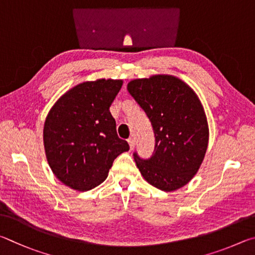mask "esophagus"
I'll use <instances>...</instances> for the list:
<instances>
[{"mask_svg": "<svg viewBox=\"0 0 255 255\" xmlns=\"http://www.w3.org/2000/svg\"><path fill=\"white\" fill-rule=\"evenodd\" d=\"M128 145H130V149L133 150V148H134V139H133V137H130V139L128 140Z\"/></svg>", "mask_w": 255, "mask_h": 255, "instance_id": "obj_1", "label": "esophagus"}]
</instances>
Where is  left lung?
Instances as JSON below:
<instances>
[{"mask_svg": "<svg viewBox=\"0 0 255 255\" xmlns=\"http://www.w3.org/2000/svg\"><path fill=\"white\" fill-rule=\"evenodd\" d=\"M128 91L145 112L155 137L149 159L133 153L136 167L155 188H181L197 173L208 145L207 119L198 96L171 75L133 79Z\"/></svg>", "mask_w": 255, "mask_h": 255, "instance_id": "left-lung-1", "label": "left lung"}]
</instances>
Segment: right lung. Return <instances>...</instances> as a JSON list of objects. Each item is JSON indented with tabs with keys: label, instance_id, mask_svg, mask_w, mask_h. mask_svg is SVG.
Segmentation results:
<instances>
[{
	"label": "right lung",
	"instance_id": "1",
	"mask_svg": "<svg viewBox=\"0 0 255 255\" xmlns=\"http://www.w3.org/2000/svg\"><path fill=\"white\" fill-rule=\"evenodd\" d=\"M123 80L84 82L66 92L47 115L46 157L52 172L71 189L86 191L106 179L114 159L128 151L116 133L110 106Z\"/></svg>",
	"mask_w": 255,
	"mask_h": 255
}]
</instances>
